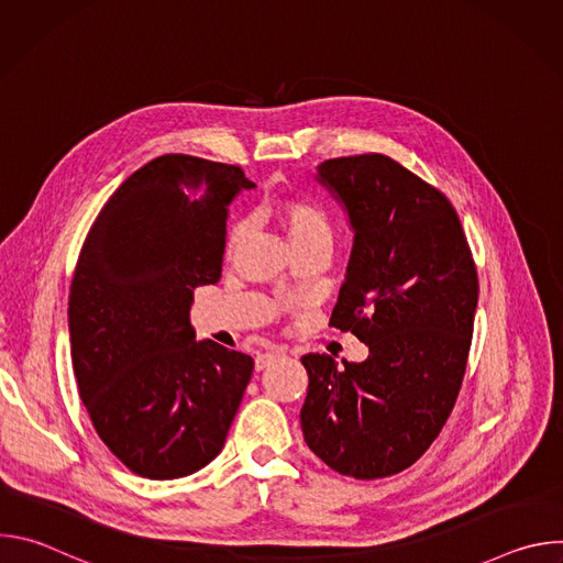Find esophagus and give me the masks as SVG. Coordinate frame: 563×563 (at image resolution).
Listing matches in <instances>:
<instances>
[{"label":"esophagus","instance_id":"esophagus-1","mask_svg":"<svg viewBox=\"0 0 563 563\" xmlns=\"http://www.w3.org/2000/svg\"><path fill=\"white\" fill-rule=\"evenodd\" d=\"M280 356H283V350H267V352L258 354V356H256V369L261 372V369H265V367L274 365Z\"/></svg>","mask_w":563,"mask_h":563}]
</instances>
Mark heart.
I'll list each match as a JSON object with an SVG mask.
<instances>
[{"label":"heart","mask_w":563,"mask_h":563,"mask_svg":"<svg viewBox=\"0 0 563 563\" xmlns=\"http://www.w3.org/2000/svg\"><path fill=\"white\" fill-rule=\"evenodd\" d=\"M274 216L287 231V238L291 245H302V243H328L332 245L334 240V224L328 213V209L313 200L311 196H287L274 202ZM250 222L240 220L231 227L229 238H227V254H233V250L243 243V238L247 235Z\"/></svg>","instance_id":"heart-1"}]
</instances>
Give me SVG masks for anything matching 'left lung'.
I'll use <instances>...</instances> for the list:
<instances>
[{"label":"left lung","mask_w":563,"mask_h":563,"mask_svg":"<svg viewBox=\"0 0 563 563\" xmlns=\"http://www.w3.org/2000/svg\"><path fill=\"white\" fill-rule=\"evenodd\" d=\"M318 183L354 229L330 325L363 363L307 354L300 426L309 450L354 478L410 467L439 437L463 383L478 278L452 202L383 153L325 159Z\"/></svg>","instance_id":"obj_1"}]
</instances>
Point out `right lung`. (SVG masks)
<instances>
[{
  "instance_id": "right-lung-1",
  "label": "right lung",
  "mask_w": 563,
  "mask_h": 563,
  "mask_svg": "<svg viewBox=\"0 0 563 563\" xmlns=\"http://www.w3.org/2000/svg\"><path fill=\"white\" fill-rule=\"evenodd\" d=\"M254 183L235 165L167 153L107 200L79 252L70 358L104 445L135 474L180 478L213 461L254 358L196 341L194 289L222 274L227 207Z\"/></svg>"
}]
</instances>
